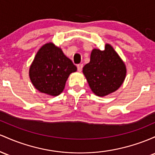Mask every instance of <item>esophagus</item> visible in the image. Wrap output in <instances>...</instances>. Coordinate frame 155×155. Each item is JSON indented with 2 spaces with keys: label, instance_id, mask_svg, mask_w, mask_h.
<instances>
[{
  "label": "esophagus",
  "instance_id": "1",
  "mask_svg": "<svg viewBox=\"0 0 155 155\" xmlns=\"http://www.w3.org/2000/svg\"><path fill=\"white\" fill-rule=\"evenodd\" d=\"M77 67H78V70L79 71V72H81V71H82L83 67V64H78V65L77 66Z\"/></svg>",
  "mask_w": 155,
  "mask_h": 155
}]
</instances>
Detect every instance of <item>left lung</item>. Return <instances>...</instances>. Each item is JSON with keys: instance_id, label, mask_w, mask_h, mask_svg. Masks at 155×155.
<instances>
[{"instance_id": "obj_1", "label": "left lung", "mask_w": 155, "mask_h": 155, "mask_svg": "<svg viewBox=\"0 0 155 155\" xmlns=\"http://www.w3.org/2000/svg\"><path fill=\"white\" fill-rule=\"evenodd\" d=\"M83 72L91 91L99 97L116 91L124 82L125 64L111 45L106 44L104 50L94 49L88 64Z\"/></svg>"}]
</instances>
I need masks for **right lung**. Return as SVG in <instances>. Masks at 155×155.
<instances>
[{"mask_svg": "<svg viewBox=\"0 0 155 155\" xmlns=\"http://www.w3.org/2000/svg\"><path fill=\"white\" fill-rule=\"evenodd\" d=\"M76 71V66L61 49L50 42L37 52L30 67L29 76L38 91L58 96L64 89L69 74Z\"/></svg>", "mask_w": 155, "mask_h": 155, "instance_id": "right-lung-1", "label": "right lung"}]
</instances>
